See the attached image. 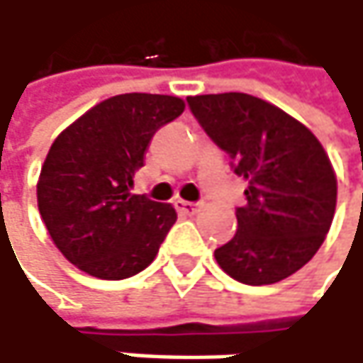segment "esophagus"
<instances>
[{"label":"esophagus","mask_w":363,"mask_h":363,"mask_svg":"<svg viewBox=\"0 0 363 363\" xmlns=\"http://www.w3.org/2000/svg\"><path fill=\"white\" fill-rule=\"evenodd\" d=\"M174 208H177L181 214H195V212H197V203L184 201V199H177V201H174Z\"/></svg>","instance_id":"obj_1"}]
</instances>
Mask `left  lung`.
Masks as SVG:
<instances>
[{
	"label": "left lung",
	"mask_w": 363,
	"mask_h": 363,
	"mask_svg": "<svg viewBox=\"0 0 363 363\" xmlns=\"http://www.w3.org/2000/svg\"><path fill=\"white\" fill-rule=\"evenodd\" d=\"M231 170L248 181L238 231L216 248L233 279L267 286L307 264L324 244L336 208V177L320 140L294 117L250 94L186 99Z\"/></svg>",
	"instance_id": "1"
}]
</instances>
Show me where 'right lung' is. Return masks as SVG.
Here are the masks:
<instances>
[{"instance_id":"obj_1","label":"right lung","mask_w":363,"mask_h":363,"mask_svg":"<svg viewBox=\"0 0 363 363\" xmlns=\"http://www.w3.org/2000/svg\"><path fill=\"white\" fill-rule=\"evenodd\" d=\"M182 111L177 96L119 94L52 143L37 182L39 214L56 248L88 275L140 273L177 223L170 203L130 191L155 132Z\"/></svg>"}]
</instances>
